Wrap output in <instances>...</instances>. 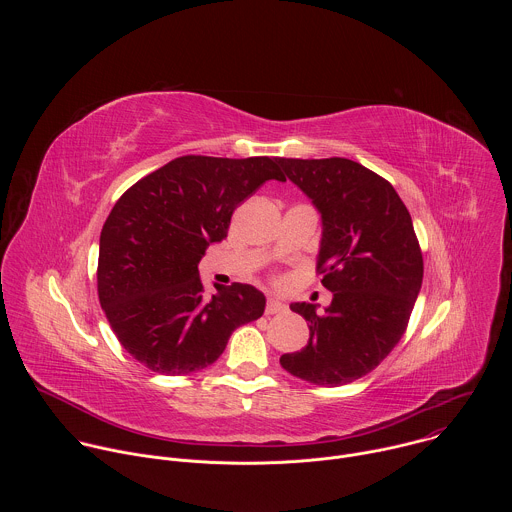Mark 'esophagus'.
Listing matches in <instances>:
<instances>
[{
    "label": "esophagus",
    "mask_w": 512,
    "mask_h": 512,
    "mask_svg": "<svg viewBox=\"0 0 512 512\" xmlns=\"http://www.w3.org/2000/svg\"><path fill=\"white\" fill-rule=\"evenodd\" d=\"M285 312V304H281L279 300H269L265 306V314L273 316V314H283Z\"/></svg>",
    "instance_id": "obj_1"
}]
</instances>
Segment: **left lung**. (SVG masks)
<instances>
[{
	"label": "left lung",
	"mask_w": 512,
	"mask_h": 512,
	"mask_svg": "<svg viewBox=\"0 0 512 512\" xmlns=\"http://www.w3.org/2000/svg\"><path fill=\"white\" fill-rule=\"evenodd\" d=\"M322 214L318 273L332 291L324 314L291 304L310 342L283 354L281 367L320 387H340L375 371L407 330L423 281L411 214L391 182L346 158H279Z\"/></svg>",
	"instance_id": "1"
}]
</instances>
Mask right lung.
<instances>
[{
  "label": "right lung",
  "mask_w": 512,
  "mask_h": 512,
  "mask_svg": "<svg viewBox=\"0 0 512 512\" xmlns=\"http://www.w3.org/2000/svg\"><path fill=\"white\" fill-rule=\"evenodd\" d=\"M279 158L182 156L143 176L115 202L101 231L97 291L121 346L154 373L202 371L231 334L263 316L249 283L214 285L198 263L229 233L235 208L267 180H285Z\"/></svg>",
  "instance_id": "right-lung-1"
}]
</instances>
